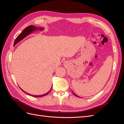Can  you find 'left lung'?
Listing matches in <instances>:
<instances>
[{
    "label": "left lung",
    "instance_id": "1",
    "mask_svg": "<svg viewBox=\"0 0 124 124\" xmlns=\"http://www.w3.org/2000/svg\"><path fill=\"white\" fill-rule=\"evenodd\" d=\"M73 94H74V95H76V96H77V97H79V96H77V95H76V94H75V93H73Z\"/></svg>",
    "mask_w": 124,
    "mask_h": 124
}]
</instances>
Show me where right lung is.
<instances>
[{
	"label": "right lung",
	"mask_w": 124,
	"mask_h": 124,
	"mask_svg": "<svg viewBox=\"0 0 124 124\" xmlns=\"http://www.w3.org/2000/svg\"><path fill=\"white\" fill-rule=\"evenodd\" d=\"M37 30H41V31H42V30H43V28H41V27H39V28H37L36 27H35V26H33V25H30L29 26H28V27H27L26 28H25L24 31H22L20 34L18 35L17 36V38H16V40H15L14 41V46H15L16 44H17L18 42H19L20 41H21L22 39H23L24 38H25V37L26 36H27L28 35H29L30 33H31L32 32H33V31H37ZM52 88H51V89L49 91V92H47V93H45V94H43V95H31L29 94V93H26L25 91H24L23 89H21H21L22 90V91H23L24 92L26 93L27 94L30 95V96H31L32 97H43V96H44L46 95L47 94H48V93H49L51 91V90L52 89Z\"/></svg>",
	"instance_id": "right-lung-1"
}]
</instances>
